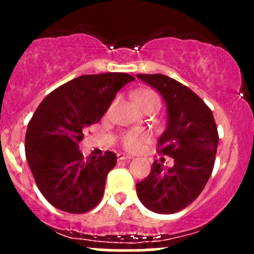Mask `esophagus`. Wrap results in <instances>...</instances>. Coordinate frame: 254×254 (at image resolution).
<instances>
[{
  "mask_svg": "<svg viewBox=\"0 0 254 254\" xmlns=\"http://www.w3.org/2000/svg\"><path fill=\"white\" fill-rule=\"evenodd\" d=\"M130 158H132L131 156L127 155V153H118V161H127V160H130Z\"/></svg>",
  "mask_w": 254,
  "mask_h": 254,
  "instance_id": "1",
  "label": "esophagus"
}]
</instances>
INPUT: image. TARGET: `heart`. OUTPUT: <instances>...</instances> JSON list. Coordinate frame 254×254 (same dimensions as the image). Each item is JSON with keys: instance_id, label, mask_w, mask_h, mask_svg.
I'll return each mask as SVG.
<instances>
[{"instance_id": "heart-1", "label": "heart", "mask_w": 254, "mask_h": 254, "mask_svg": "<svg viewBox=\"0 0 254 254\" xmlns=\"http://www.w3.org/2000/svg\"><path fill=\"white\" fill-rule=\"evenodd\" d=\"M135 101H136L137 106L140 108L146 106H152L156 109H158V107H160V97L153 91L141 92L140 94H137ZM150 140L151 135L147 131H143V130H131V131H127L123 135L122 145L129 151H139Z\"/></svg>"}]
</instances>
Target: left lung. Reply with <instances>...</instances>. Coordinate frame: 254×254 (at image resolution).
Masks as SVG:
<instances>
[{"instance_id":"obj_1","label":"left lung","mask_w":254,"mask_h":254,"mask_svg":"<svg viewBox=\"0 0 254 254\" xmlns=\"http://www.w3.org/2000/svg\"><path fill=\"white\" fill-rule=\"evenodd\" d=\"M157 89L167 104V129L157 152L175 160L163 168L155 161L150 175L136 184L140 201L157 214H175L193 203L214 170L219 134L211 109L190 88L168 76L136 75Z\"/></svg>"}]
</instances>
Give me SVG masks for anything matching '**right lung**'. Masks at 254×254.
Here are the masks:
<instances>
[{
    "label": "right lung",
    "mask_w": 254,
    "mask_h": 254,
    "mask_svg": "<svg viewBox=\"0 0 254 254\" xmlns=\"http://www.w3.org/2000/svg\"><path fill=\"white\" fill-rule=\"evenodd\" d=\"M129 73L82 75L49 93L25 134V156L37 187L49 203L70 214L93 209L104 194L114 152L84 158L78 143L87 127L108 111L118 91L134 81Z\"/></svg>",
    "instance_id": "add662e5"
}]
</instances>
